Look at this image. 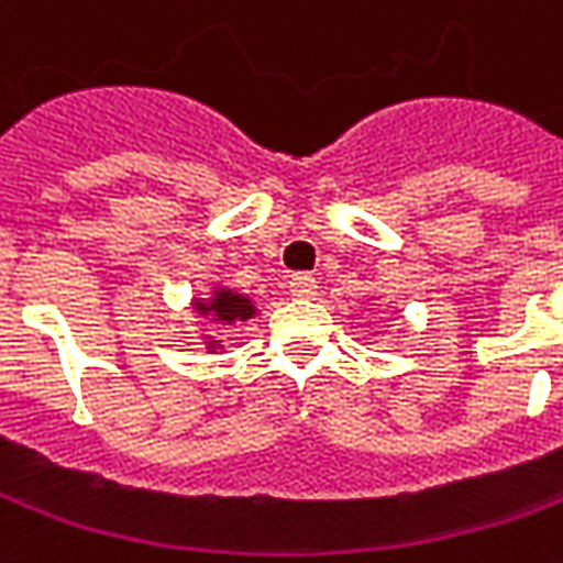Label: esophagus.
Wrapping results in <instances>:
<instances>
[{"label":"esophagus","mask_w":563,"mask_h":563,"mask_svg":"<svg viewBox=\"0 0 563 563\" xmlns=\"http://www.w3.org/2000/svg\"><path fill=\"white\" fill-rule=\"evenodd\" d=\"M289 292L295 298H313L317 295V277H310V274H295L292 280H289Z\"/></svg>","instance_id":"esophagus-1"}]
</instances>
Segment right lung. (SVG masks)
<instances>
[{
  "label": "right lung",
  "instance_id": "right-lung-1",
  "mask_svg": "<svg viewBox=\"0 0 563 563\" xmlns=\"http://www.w3.org/2000/svg\"><path fill=\"white\" fill-rule=\"evenodd\" d=\"M189 305H192V313L198 319V341H201V346L208 353H225L222 334L244 325V322H250L258 313L256 301L250 295L234 292V289L222 286V283H213L208 295L192 298Z\"/></svg>",
  "mask_w": 563,
  "mask_h": 563
}]
</instances>
